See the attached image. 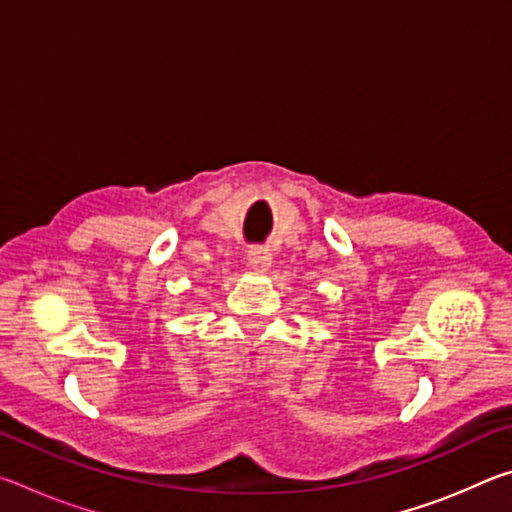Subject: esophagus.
<instances>
[{
  "mask_svg": "<svg viewBox=\"0 0 512 512\" xmlns=\"http://www.w3.org/2000/svg\"><path fill=\"white\" fill-rule=\"evenodd\" d=\"M271 262H273V255L268 248L257 246V248L248 250V264H250V268H255V271H259V273L268 271V268H271Z\"/></svg>",
  "mask_w": 512,
  "mask_h": 512,
  "instance_id": "esophagus-1",
  "label": "esophagus"
}]
</instances>
